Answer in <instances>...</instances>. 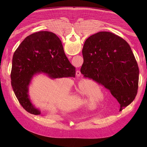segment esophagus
I'll return each instance as SVG.
<instances>
[{
    "label": "esophagus",
    "mask_w": 147,
    "mask_h": 147,
    "mask_svg": "<svg viewBox=\"0 0 147 147\" xmlns=\"http://www.w3.org/2000/svg\"><path fill=\"white\" fill-rule=\"evenodd\" d=\"M76 76H77L78 77L81 76V72H80L79 70H77V71H76Z\"/></svg>",
    "instance_id": "esophagus-1"
}]
</instances>
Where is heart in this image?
<instances>
[{"label":"heart","instance_id":"1","mask_svg":"<svg viewBox=\"0 0 147 147\" xmlns=\"http://www.w3.org/2000/svg\"><path fill=\"white\" fill-rule=\"evenodd\" d=\"M78 91L82 95V99L86 102L92 98H94L96 102H99L102 99V92L97 85L94 86L91 83L87 84L83 87H80Z\"/></svg>","mask_w":147,"mask_h":147}]
</instances>
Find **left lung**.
I'll return each instance as SVG.
<instances>
[{
    "mask_svg": "<svg viewBox=\"0 0 147 147\" xmlns=\"http://www.w3.org/2000/svg\"><path fill=\"white\" fill-rule=\"evenodd\" d=\"M82 52L84 77L108 89L120 103V111L130 105L137 94L139 69L127 42L101 31L86 39Z\"/></svg>",
    "mask_w": 147,
    "mask_h": 147,
    "instance_id": "1",
    "label": "left lung"
}]
</instances>
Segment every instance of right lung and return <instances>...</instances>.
Returning <instances> with one entry per match:
<instances>
[{
	"instance_id": "1",
	"label": "right lung",
	"mask_w": 147,
	"mask_h": 147,
	"mask_svg": "<svg viewBox=\"0 0 147 147\" xmlns=\"http://www.w3.org/2000/svg\"><path fill=\"white\" fill-rule=\"evenodd\" d=\"M44 73L51 78L74 77L76 68L69 61L60 39L53 32L39 31L27 36L15 51L11 84L16 96L28 113L40 115L28 96V86L34 75Z\"/></svg>"
}]
</instances>
